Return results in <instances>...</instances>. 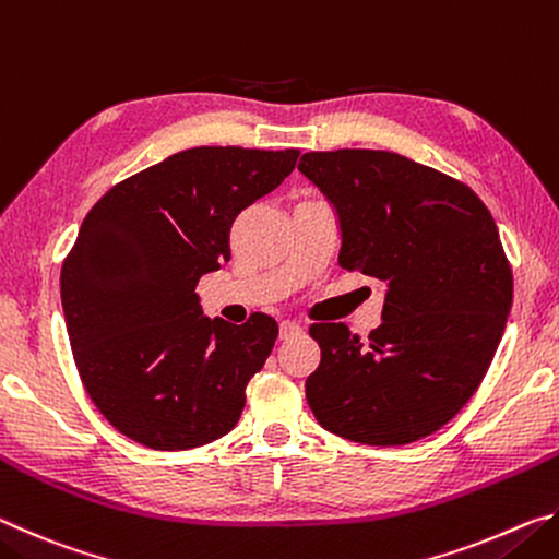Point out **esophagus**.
<instances>
[{
	"mask_svg": "<svg viewBox=\"0 0 559 559\" xmlns=\"http://www.w3.org/2000/svg\"><path fill=\"white\" fill-rule=\"evenodd\" d=\"M300 325L296 323V320H283V323L278 325V333H281V337L286 340V337H293V335H298L300 333Z\"/></svg>",
	"mask_w": 559,
	"mask_h": 559,
	"instance_id": "obj_1",
	"label": "esophagus"
}]
</instances>
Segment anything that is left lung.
Instances as JSON below:
<instances>
[{"label": "left lung", "mask_w": 559, "mask_h": 559, "mask_svg": "<svg viewBox=\"0 0 559 559\" xmlns=\"http://www.w3.org/2000/svg\"><path fill=\"white\" fill-rule=\"evenodd\" d=\"M298 169L337 216L340 266L386 283L367 345L345 323L310 328V409L370 447L429 437L484 382L513 306L493 216L463 182L384 150L308 153Z\"/></svg>", "instance_id": "8db88e82"}]
</instances>
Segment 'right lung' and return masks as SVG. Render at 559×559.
<instances>
[{"mask_svg":"<svg viewBox=\"0 0 559 559\" xmlns=\"http://www.w3.org/2000/svg\"><path fill=\"white\" fill-rule=\"evenodd\" d=\"M298 150L192 147L100 197L61 269L75 367L98 412L157 451L204 447L239 421L278 325L202 313L194 288L229 261L236 214L276 189Z\"/></svg>","mask_w":559,"mask_h":559,"instance_id":"add662e5","label":"right lung"}]
</instances>
